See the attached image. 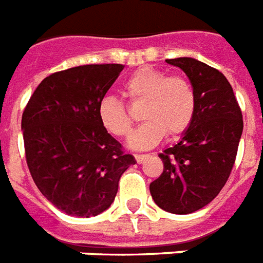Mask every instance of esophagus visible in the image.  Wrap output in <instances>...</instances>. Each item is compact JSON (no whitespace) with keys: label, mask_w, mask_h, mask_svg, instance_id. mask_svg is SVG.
I'll list each match as a JSON object with an SVG mask.
<instances>
[{"label":"esophagus","mask_w":263,"mask_h":263,"mask_svg":"<svg viewBox=\"0 0 263 263\" xmlns=\"http://www.w3.org/2000/svg\"><path fill=\"white\" fill-rule=\"evenodd\" d=\"M147 158H148L147 154H135V160L138 164H142V162H144Z\"/></svg>","instance_id":"obj_1"}]
</instances>
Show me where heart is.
<instances>
[{"instance_id":"obj_1","label":"heart","mask_w":263,"mask_h":263,"mask_svg":"<svg viewBox=\"0 0 263 263\" xmlns=\"http://www.w3.org/2000/svg\"><path fill=\"white\" fill-rule=\"evenodd\" d=\"M124 97L131 103H143L140 125L129 138V147L146 150L154 147L165 136L177 138L187 131L196 111V94L191 82L184 76H168L153 67L136 69L123 86ZM98 119L109 134L127 138L132 120L119 99L103 98L98 105Z\"/></svg>"}]
</instances>
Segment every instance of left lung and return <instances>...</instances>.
Segmentation results:
<instances>
[{"label":"left lung","mask_w":263,"mask_h":263,"mask_svg":"<svg viewBox=\"0 0 263 263\" xmlns=\"http://www.w3.org/2000/svg\"><path fill=\"white\" fill-rule=\"evenodd\" d=\"M166 63L188 76L196 111L179 143L160 154L164 172L150 184V194L165 212L190 214L210 203L227 183L236 160L243 116L232 86L218 69L191 57Z\"/></svg>","instance_id":"8db88e82"}]
</instances>
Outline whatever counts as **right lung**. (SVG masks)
I'll return each mask as SVG.
<instances>
[{
    "label": "right lung",
    "mask_w": 263,
    "mask_h": 263,
    "mask_svg": "<svg viewBox=\"0 0 263 263\" xmlns=\"http://www.w3.org/2000/svg\"><path fill=\"white\" fill-rule=\"evenodd\" d=\"M123 69L121 64H90L51 73L23 111L32 180L69 216L92 217L109 209L120 177L136 162L98 119L99 102Z\"/></svg>",
    "instance_id": "add662e5"
}]
</instances>
